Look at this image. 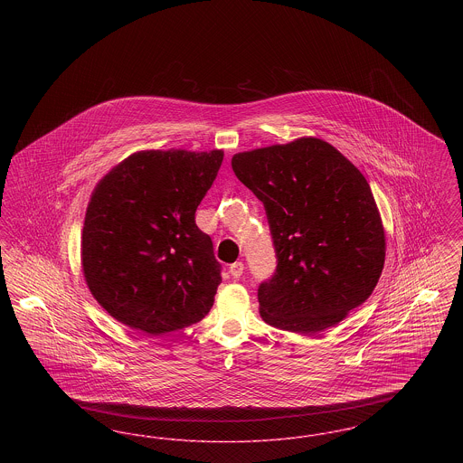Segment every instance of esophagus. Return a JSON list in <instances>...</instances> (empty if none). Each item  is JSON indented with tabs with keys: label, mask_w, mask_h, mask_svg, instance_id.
<instances>
[{
	"label": "esophagus",
	"mask_w": 463,
	"mask_h": 463,
	"mask_svg": "<svg viewBox=\"0 0 463 463\" xmlns=\"http://www.w3.org/2000/svg\"><path fill=\"white\" fill-rule=\"evenodd\" d=\"M242 270H244V264H242V262H234V264L229 267V272H231V276H234V278H241Z\"/></svg>",
	"instance_id": "1"
}]
</instances>
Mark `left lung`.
<instances>
[{"label":"left lung","mask_w":463,"mask_h":463,"mask_svg":"<svg viewBox=\"0 0 463 463\" xmlns=\"http://www.w3.org/2000/svg\"><path fill=\"white\" fill-rule=\"evenodd\" d=\"M231 163L264 203L276 248V272L259 288L262 319L304 335L338 325L373 293L385 262L370 184L316 137L238 153Z\"/></svg>","instance_id":"8db88e82"}]
</instances>
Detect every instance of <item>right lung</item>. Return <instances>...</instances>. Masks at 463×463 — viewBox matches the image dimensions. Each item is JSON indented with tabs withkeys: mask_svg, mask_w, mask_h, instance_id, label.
Segmentation results:
<instances>
[{
	"mask_svg": "<svg viewBox=\"0 0 463 463\" xmlns=\"http://www.w3.org/2000/svg\"><path fill=\"white\" fill-rule=\"evenodd\" d=\"M223 151H138L93 189L81 267L93 298L132 330L161 335L201 321L222 283L213 242L196 225Z\"/></svg>",
	"mask_w": 463,
	"mask_h": 463,
	"instance_id": "obj_1",
	"label": "right lung"
}]
</instances>
